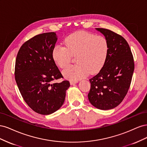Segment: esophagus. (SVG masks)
Wrapping results in <instances>:
<instances>
[{
	"label": "esophagus",
	"instance_id": "esophagus-1",
	"mask_svg": "<svg viewBox=\"0 0 147 147\" xmlns=\"http://www.w3.org/2000/svg\"><path fill=\"white\" fill-rule=\"evenodd\" d=\"M77 82H78V81H77V80H70V84H72V85H74V84L77 83Z\"/></svg>",
	"mask_w": 147,
	"mask_h": 147
}]
</instances>
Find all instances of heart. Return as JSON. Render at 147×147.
Segmentation results:
<instances>
[{
	"label": "heart",
	"mask_w": 147,
	"mask_h": 147,
	"mask_svg": "<svg viewBox=\"0 0 147 147\" xmlns=\"http://www.w3.org/2000/svg\"><path fill=\"white\" fill-rule=\"evenodd\" d=\"M65 46L56 45L53 50V59L61 69L70 64L77 55V64L64 70V76L71 80H77L90 74H94L103 67L109 52V42L103 36L86 31H77L65 39Z\"/></svg>",
	"instance_id": "heart-1"
}]
</instances>
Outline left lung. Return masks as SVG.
<instances>
[{
    "label": "left lung",
    "instance_id": "obj_1",
    "mask_svg": "<svg viewBox=\"0 0 147 147\" xmlns=\"http://www.w3.org/2000/svg\"><path fill=\"white\" fill-rule=\"evenodd\" d=\"M96 29L107 39L109 52L103 67L90 79L91 88L88 96L97 109L109 110L118 106L127 94L134 70V57L121 35L107 29Z\"/></svg>",
    "mask_w": 147,
    "mask_h": 147
}]
</instances>
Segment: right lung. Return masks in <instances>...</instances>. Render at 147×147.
<instances>
[{
    "instance_id": "right-lung-1",
    "label": "right lung",
    "mask_w": 147,
    "mask_h": 147,
    "mask_svg": "<svg viewBox=\"0 0 147 147\" xmlns=\"http://www.w3.org/2000/svg\"><path fill=\"white\" fill-rule=\"evenodd\" d=\"M56 32L35 35L25 42L17 54L15 78L26 103L41 115L55 112L64 104L69 82L54 83L63 78L53 59Z\"/></svg>"
}]
</instances>
